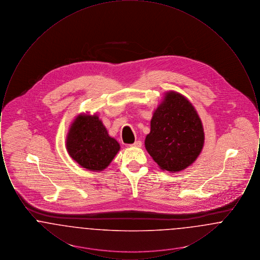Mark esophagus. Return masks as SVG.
<instances>
[{
	"label": "esophagus",
	"mask_w": 260,
	"mask_h": 260,
	"mask_svg": "<svg viewBox=\"0 0 260 260\" xmlns=\"http://www.w3.org/2000/svg\"><path fill=\"white\" fill-rule=\"evenodd\" d=\"M131 146H132V147H137V148H140V147L142 146V142H141V141H139V140H137V141H136L134 144H132Z\"/></svg>",
	"instance_id": "esophagus-1"
}]
</instances>
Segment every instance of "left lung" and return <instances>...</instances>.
I'll use <instances>...</instances> for the list:
<instances>
[{
    "label": "left lung",
    "mask_w": 260,
    "mask_h": 260,
    "mask_svg": "<svg viewBox=\"0 0 260 260\" xmlns=\"http://www.w3.org/2000/svg\"><path fill=\"white\" fill-rule=\"evenodd\" d=\"M145 148L162 171L177 173L197 160L205 143L198 112L181 93L170 90L153 113Z\"/></svg>",
    "instance_id": "8db88e82"
}]
</instances>
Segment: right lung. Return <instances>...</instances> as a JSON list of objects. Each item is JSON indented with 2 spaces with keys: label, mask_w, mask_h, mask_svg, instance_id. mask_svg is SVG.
Wrapping results in <instances>:
<instances>
[{
  "label": "right lung",
  "mask_w": 260,
  "mask_h": 260,
  "mask_svg": "<svg viewBox=\"0 0 260 260\" xmlns=\"http://www.w3.org/2000/svg\"><path fill=\"white\" fill-rule=\"evenodd\" d=\"M65 145L69 156L91 172L105 170L121 149L119 142L109 136L99 115H90L88 112L75 117Z\"/></svg>",
  "instance_id": "add662e5"
}]
</instances>
